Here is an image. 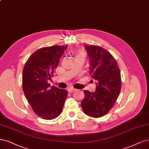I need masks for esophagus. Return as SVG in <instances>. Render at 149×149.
<instances>
[{"instance_id":"esophagus-1","label":"esophagus","mask_w":149,"mask_h":149,"mask_svg":"<svg viewBox=\"0 0 149 149\" xmlns=\"http://www.w3.org/2000/svg\"><path fill=\"white\" fill-rule=\"evenodd\" d=\"M76 91V89L74 88H70L68 89V91L69 92H70V93H71V92H74Z\"/></svg>"}]
</instances>
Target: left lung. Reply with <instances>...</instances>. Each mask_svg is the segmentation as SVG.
I'll list each match as a JSON object with an SVG mask.
<instances>
[{
	"instance_id": "8db88e82",
	"label": "left lung",
	"mask_w": 149,
	"mask_h": 149,
	"mask_svg": "<svg viewBox=\"0 0 149 149\" xmlns=\"http://www.w3.org/2000/svg\"><path fill=\"white\" fill-rule=\"evenodd\" d=\"M89 57L90 74L96 82L95 91H84L81 107L86 115L99 118L113 107L121 88V73L116 60L98 45H85Z\"/></svg>"
}]
</instances>
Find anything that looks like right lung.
<instances>
[{"label":"right lung","mask_w":149,"mask_h":149,"mask_svg":"<svg viewBox=\"0 0 149 149\" xmlns=\"http://www.w3.org/2000/svg\"><path fill=\"white\" fill-rule=\"evenodd\" d=\"M68 45H54L39 49L30 56L23 70L24 95L34 113L44 120L56 118L62 111L68 95L66 89L48 83Z\"/></svg>","instance_id":"obj_1"}]
</instances>
